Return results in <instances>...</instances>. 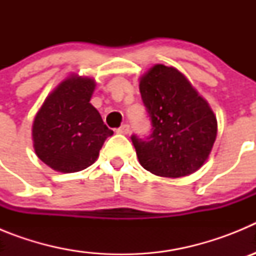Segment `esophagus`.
Returning a JSON list of instances; mask_svg holds the SVG:
<instances>
[{
	"label": "esophagus",
	"mask_w": 256,
	"mask_h": 256,
	"mask_svg": "<svg viewBox=\"0 0 256 256\" xmlns=\"http://www.w3.org/2000/svg\"><path fill=\"white\" fill-rule=\"evenodd\" d=\"M116 132L120 133V134H128L130 133V126L128 124H123V126L118 128Z\"/></svg>",
	"instance_id": "esophagus-1"
}]
</instances>
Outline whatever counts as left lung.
I'll list each match as a JSON object with an SVG mask.
<instances>
[{"mask_svg": "<svg viewBox=\"0 0 256 256\" xmlns=\"http://www.w3.org/2000/svg\"><path fill=\"white\" fill-rule=\"evenodd\" d=\"M151 120V134L130 137L140 164L160 177L180 178L202 166L216 138V118L209 104L180 72L154 65L140 79Z\"/></svg>", "mask_w": 256, "mask_h": 256, "instance_id": "obj_1", "label": "left lung"}]
</instances>
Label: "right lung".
Masks as SVG:
<instances>
[{
  "label": "right lung",
  "instance_id": "1",
  "mask_svg": "<svg viewBox=\"0 0 256 256\" xmlns=\"http://www.w3.org/2000/svg\"><path fill=\"white\" fill-rule=\"evenodd\" d=\"M94 79L72 76L47 96L33 122L37 156L54 170L74 173L94 164L112 130L90 104Z\"/></svg>",
  "mask_w": 256,
  "mask_h": 256
}]
</instances>
